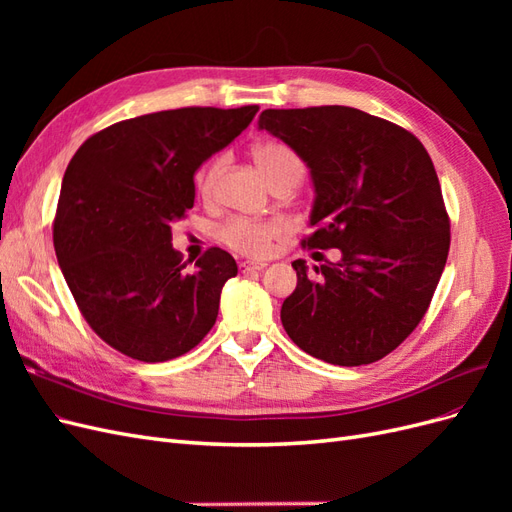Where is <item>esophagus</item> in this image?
I'll return each instance as SVG.
<instances>
[{
  "instance_id": "34e87169",
  "label": "esophagus",
  "mask_w": 512,
  "mask_h": 512,
  "mask_svg": "<svg viewBox=\"0 0 512 512\" xmlns=\"http://www.w3.org/2000/svg\"><path fill=\"white\" fill-rule=\"evenodd\" d=\"M241 271L243 273H247V271H262L267 267V262H262V260H252V262H241Z\"/></svg>"
}]
</instances>
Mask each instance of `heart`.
<instances>
[{
	"label": "heart",
	"instance_id": "b5f03b06",
	"mask_svg": "<svg viewBox=\"0 0 512 512\" xmlns=\"http://www.w3.org/2000/svg\"><path fill=\"white\" fill-rule=\"evenodd\" d=\"M254 160L271 185L280 181L282 177L294 173V170H299L301 173L299 158L294 156L286 145H280V143H260L254 149ZM220 168H222V160H213L198 170L194 183L200 194H211L215 179L220 175ZM284 232H286V224L282 220L235 218V220H228L220 228V239L228 247H232V250H237L241 254L262 256L269 252L271 243L277 237H282Z\"/></svg>",
	"mask_w": 512,
	"mask_h": 512
}]
</instances>
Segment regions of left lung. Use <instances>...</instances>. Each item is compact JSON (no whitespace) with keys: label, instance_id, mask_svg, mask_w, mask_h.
I'll use <instances>...</instances> for the list:
<instances>
[{"label":"left lung","instance_id":"left-lung-1","mask_svg":"<svg viewBox=\"0 0 512 512\" xmlns=\"http://www.w3.org/2000/svg\"><path fill=\"white\" fill-rule=\"evenodd\" d=\"M258 130L309 168L314 205L303 243L342 258L309 271L282 324L303 352L342 367L374 363L425 316L446 265L451 232L440 181L416 136L350 106L267 108Z\"/></svg>","mask_w":512,"mask_h":512}]
</instances>
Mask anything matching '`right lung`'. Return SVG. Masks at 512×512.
I'll list each match as a JSON object with an SVG mask.
<instances>
[{"label": "right lung", "mask_w": 512, "mask_h": 512, "mask_svg": "<svg viewBox=\"0 0 512 512\" xmlns=\"http://www.w3.org/2000/svg\"><path fill=\"white\" fill-rule=\"evenodd\" d=\"M258 106H190L119 121L81 145L53 226L59 269L89 327L145 363L203 342L237 262L220 247L185 273L170 224L194 207V175L250 126Z\"/></svg>", "instance_id": "1"}]
</instances>
